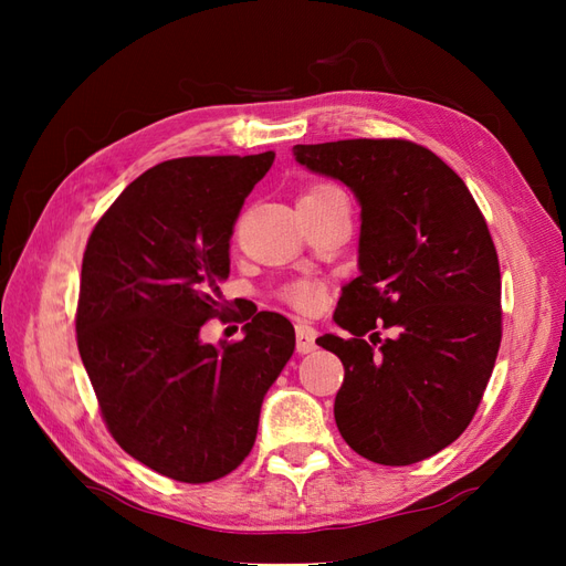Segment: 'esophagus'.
I'll use <instances>...</instances> for the list:
<instances>
[{
  "instance_id": "esophagus-1",
  "label": "esophagus",
  "mask_w": 566,
  "mask_h": 566,
  "mask_svg": "<svg viewBox=\"0 0 566 566\" xmlns=\"http://www.w3.org/2000/svg\"><path fill=\"white\" fill-rule=\"evenodd\" d=\"M295 335H297V352H300V354L314 352V347H316V331L312 328L310 323L300 321V323L295 325Z\"/></svg>"
}]
</instances>
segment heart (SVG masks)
Instances as JSON below:
<instances>
[{"mask_svg": "<svg viewBox=\"0 0 566 566\" xmlns=\"http://www.w3.org/2000/svg\"><path fill=\"white\" fill-rule=\"evenodd\" d=\"M333 196H345V193H342L339 188L333 184H314L300 200H323V198H333ZM283 300L293 304L300 312H314L321 304V287L310 281H295V283L285 285Z\"/></svg>", "mask_w": 566, "mask_h": 566, "instance_id": "heart-1", "label": "heart"}]
</instances>
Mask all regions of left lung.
I'll list each match as a JSON object with an SVG mask.
<instances>
[{"instance_id":"left-lung-1","label":"left lung","mask_w":566,"mask_h":566,"mask_svg":"<svg viewBox=\"0 0 566 566\" xmlns=\"http://www.w3.org/2000/svg\"><path fill=\"white\" fill-rule=\"evenodd\" d=\"M293 156L345 184L361 208V273L333 316L352 337L316 339L345 366L337 430L358 455L413 465L465 432L499 356L501 266L489 227L465 181L413 142L297 144Z\"/></svg>"}]
</instances>
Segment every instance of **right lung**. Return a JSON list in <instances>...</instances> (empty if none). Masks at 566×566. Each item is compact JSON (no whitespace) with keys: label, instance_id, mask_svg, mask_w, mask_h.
<instances>
[{"label":"right lung","instance_id":"add662e5","mask_svg":"<svg viewBox=\"0 0 566 566\" xmlns=\"http://www.w3.org/2000/svg\"><path fill=\"white\" fill-rule=\"evenodd\" d=\"M271 163L266 150L150 167L84 250L77 347L101 413L134 460L177 482H214L241 465L295 352L293 323L273 312L250 314L233 345L200 339L219 314L238 212Z\"/></svg>","mask_w":566,"mask_h":566}]
</instances>
